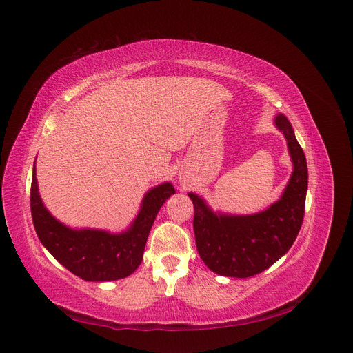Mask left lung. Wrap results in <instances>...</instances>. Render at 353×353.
Returning a JSON list of instances; mask_svg holds the SVG:
<instances>
[{
  "label": "left lung",
  "instance_id": "left-lung-1",
  "mask_svg": "<svg viewBox=\"0 0 353 353\" xmlns=\"http://www.w3.org/2000/svg\"><path fill=\"white\" fill-rule=\"evenodd\" d=\"M292 156L293 174L279 201L254 215L215 213L201 197L194 205V236L201 261L213 272L236 279L261 274L292 248L301 231L307 190V166L301 144L284 114L275 117Z\"/></svg>",
  "mask_w": 353,
  "mask_h": 353
}]
</instances>
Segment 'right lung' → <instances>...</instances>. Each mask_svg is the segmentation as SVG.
I'll use <instances>...</instances> for the list:
<instances>
[{
	"label": "right lung",
	"instance_id": "add662e5",
	"mask_svg": "<svg viewBox=\"0 0 353 353\" xmlns=\"http://www.w3.org/2000/svg\"><path fill=\"white\" fill-rule=\"evenodd\" d=\"M172 194L175 188L170 183L152 188L144 196L131 227L121 234L90 228L73 230L46 209L38 193L34 169L30 212L41 243L65 268L85 281H113L131 275L140 266L157 212Z\"/></svg>",
	"mask_w": 353,
	"mask_h": 353
}]
</instances>
